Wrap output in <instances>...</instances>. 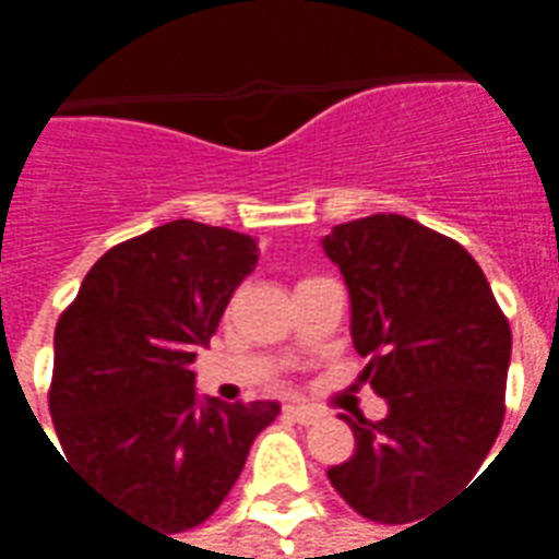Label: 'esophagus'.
<instances>
[{"instance_id": "esophagus-1", "label": "esophagus", "mask_w": 559, "mask_h": 559, "mask_svg": "<svg viewBox=\"0 0 559 559\" xmlns=\"http://www.w3.org/2000/svg\"><path fill=\"white\" fill-rule=\"evenodd\" d=\"M284 413H287L290 419L302 421V425H314V421L323 419V413L317 411V407H308V404H287Z\"/></svg>"}]
</instances>
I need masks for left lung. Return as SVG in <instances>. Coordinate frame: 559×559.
<instances>
[{
    "label": "left lung",
    "instance_id": "left-lung-1",
    "mask_svg": "<svg viewBox=\"0 0 559 559\" xmlns=\"http://www.w3.org/2000/svg\"><path fill=\"white\" fill-rule=\"evenodd\" d=\"M320 245L350 290L353 347L371 359L362 377L389 404L380 421L344 416L356 455L329 481L359 515L411 524L491 452L512 332L479 263L419 221L371 215Z\"/></svg>",
    "mask_w": 559,
    "mask_h": 559
}]
</instances>
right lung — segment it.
I'll use <instances>...</instances> for the list:
<instances>
[{
    "mask_svg": "<svg viewBox=\"0 0 559 559\" xmlns=\"http://www.w3.org/2000/svg\"><path fill=\"white\" fill-rule=\"evenodd\" d=\"M257 260L254 236L170 221L110 248L59 317L50 416L62 461L160 536L218 509L281 413L278 401L200 395L191 368Z\"/></svg>",
    "mask_w": 559,
    "mask_h": 559,
    "instance_id": "1",
    "label": "right lung"
}]
</instances>
